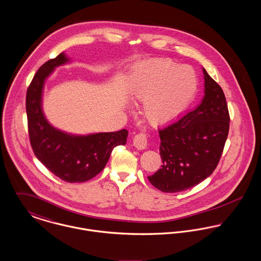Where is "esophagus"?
<instances>
[{"instance_id": "esophagus-1", "label": "esophagus", "mask_w": 261, "mask_h": 261, "mask_svg": "<svg viewBox=\"0 0 261 261\" xmlns=\"http://www.w3.org/2000/svg\"><path fill=\"white\" fill-rule=\"evenodd\" d=\"M133 144L134 146L139 149V150H143L147 147L148 144V137L146 136V134L144 133H139L137 135H135L134 139H133Z\"/></svg>"}]
</instances>
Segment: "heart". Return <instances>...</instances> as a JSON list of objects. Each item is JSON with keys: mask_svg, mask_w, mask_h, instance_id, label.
I'll list each match as a JSON object with an SVG mask.
<instances>
[{"mask_svg": "<svg viewBox=\"0 0 261 261\" xmlns=\"http://www.w3.org/2000/svg\"><path fill=\"white\" fill-rule=\"evenodd\" d=\"M195 70L171 60L145 62L131 74L130 92L134 100L144 102L143 115L152 125L177 120L189 108L198 91Z\"/></svg>", "mask_w": 261, "mask_h": 261, "instance_id": "b5f03b06", "label": "heart"}]
</instances>
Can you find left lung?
<instances>
[{
  "instance_id": "1",
  "label": "left lung",
  "mask_w": 261,
  "mask_h": 261,
  "mask_svg": "<svg viewBox=\"0 0 261 261\" xmlns=\"http://www.w3.org/2000/svg\"><path fill=\"white\" fill-rule=\"evenodd\" d=\"M204 96L179 120L159 129L163 165L149 176L164 193L191 189L217 168L229 130V113L221 86L202 68Z\"/></svg>"
}]
</instances>
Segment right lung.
Listing matches in <instances>:
<instances>
[{
	"label": "right lung",
	"mask_w": 261,
	"mask_h": 261,
	"mask_svg": "<svg viewBox=\"0 0 261 261\" xmlns=\"http://www.w3.org/2000/svg\"><path fill=\"white\" fill-rule=\"evenodd\" d=\"M69 61L63 53L43 63L31 82L25 98L28 129L36 157L60 180L82 182L104 169L112 150L125 145L128 131L71 135L53 127L44 117L41 97L44 81L57 66Z\"/></svg>",
	"instance_id": "add662e5"
}]
</instances>
